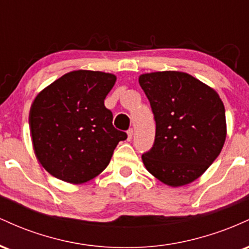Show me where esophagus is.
Instances as JSON below:
<instances>
[{"mask_svg": "<svg viewBox=\"0 0 249 249\" xmlns=\"http://www.w3.org/2000/svg\"><path fill=\"white\" fill-rule=\"evenodd\" d=\"M132 137H133V128H130V130L127 131V141L130 142L131 139H132Z\"/></svg>", "mask_w": 249, "mask_h": 249, "instance_id": "34e87169", "label": "esophagus"}]
</instances>
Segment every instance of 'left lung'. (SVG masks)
<instances>
[{
  "instance_id": "1",
  "label": "left lung",
  "mask_w": 249,
  "mask_h": 249,
  "mask_svg": "<svg viewBox=\"0 0 249 249\" xmlns=\"http://www.w3.org/2000/svg\"><path fill=\"white\" fill-rule=\"evenodd\" d=\"M139 84L156 121V137L142 153L146 170L172 187L198 179L221 152L224 103L215 90L180 71L144 73Z\"/></svg>"
}]
</instances>
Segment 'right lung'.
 <instances>
[{
	"mask_svg": "<svg viewBox=\"0 0 249 249\" xmlns=\"http://www.w3.org/2000/svg\"><path fill=\"white\" fill-rule=\"evenodd\" d=\"M116 76L101 71L65 73L37 95L29 127L35 154L51 176L83 184L98 176L127 134L112 125L104 99Z\"/></svg>",
	"mask_w": 249,
	"mask_h": 249,
	"instance_id": "right-lung-1",
	"label": "right lung"
}]
</instances>
